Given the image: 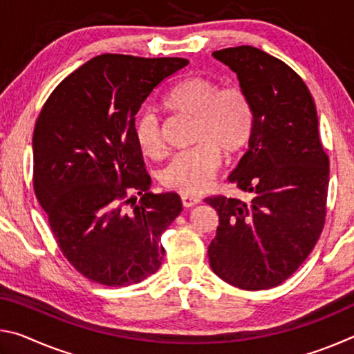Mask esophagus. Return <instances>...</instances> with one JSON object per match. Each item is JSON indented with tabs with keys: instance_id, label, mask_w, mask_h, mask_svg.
Here are the masks:
<instances>
[{
	"instance_id": "1",
	"label": "esophagus",
	"mask_w": 354,
	"mask_h": 354,
	"mask_svg": "<svg viewBox=\"0 0 354 354\" xmlns=\"http://www.w3.org/2000/svg\"><path fill=\"white\" fill-rule=\"evenodd\" d=\"M181 201H183V206L184 207H192L195 205H198V203L201 201L198 196H190V195H183L181 196Z\"/></svg>"
}]
</instances>
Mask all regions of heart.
<instances>
[{
    "label": "heart",
    "mask_w": 354,
    "mask_h": 354,
    "mask_svg": "<svg viewBox=\"0 0 354 354\" xmlns=\"http://www.w3.org/2000/svg\"><path fill=\"white\" fill-rule=\"evenodd\" d=\"M165 111L190 115L192 142L195 147L178 153L162 171L165 187L196 195L211 185L221 165V151L237 156L253 136V107L247 92L236 84L218 87L214 80L190 76L164 95ZM136 143L143 156L159 158L162 153L159 129L151 113L136 122Z\"/></svg>",
    "instance_id": "obj_1"
}]
</instances>
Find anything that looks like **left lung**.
Instances as JSON below:
<instances>
[{"mask_svg": "<svg viewBox=\"0 0 354 354\" xmlns=\"http://www.w3.org/2000/svg\"><path fill=\"white\" fill-rule=\"evenodd\" d=\"M237 75L253 107L248 151L230 183L251 201L211 196L217 234L207 248L214 273L243 290L279 286L306 261L326 215L329 160L306 84L254 46L214 51Z\"/></svg>", "mask_w": 354, "mask_h": 354, "instance_id": "8db88e82", "label": "left lung"}]
</instances>
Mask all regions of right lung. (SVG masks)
I'll list each match as a JSON object with an SVG mask.
<instances>
[{
    "label": "right lung",
    "instance_id": "obj_1",
    "mask_svg": "<svg viewBox=\"0 0 354 354\" xmlns=\"http://www.w3.org/2000/svg\"><path fill=\"white\" fill-rule=\"evenodd\" d=\"M187 64L101 55L65 77L41 107L32 136L35 196L62 254L93 283H140L164 259L160 234L183 203L173 192H148L136 113Z\"/></svg>",
    "mask_w": 354,
    "mask_h": 354
}]
</instances>
